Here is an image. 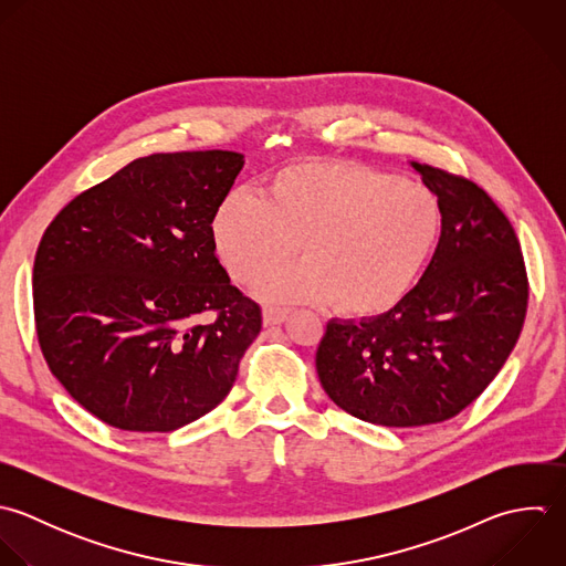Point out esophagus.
Instances as JSON below:
<instances>
[{
    "instance_id": "esophagus-1",
    "label": "esophagus",
    "mask_w": 566,
    "mask_h": 566,
    "mask_svg": "<svg viewBox=\"0 0 566 566\" xmlns=\"http://www.w3.org/2000/svg\"><path fill=\"white\" fill-rule=\"evenodd\" d=\"M286 317H289V313H286V311H280V308H264V313H262L264 326H277V324H282Z\"/></svg>"
}]
</instances>
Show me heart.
<instances>
[{"mask_svg": "<svg viewBox=\"0 0 566 566\" xmlns=\"http://www.w3.org/2000/svg\"><path fill=\"white\" fill-rule=\"evenodd\" d=\"M441 231L434 193L415 180L344 160H302L275 171L260 200L229 193L211 218L216 251L251 284L295 251L302 264L273 273L258 295L275 304H324L370 319L417 282Z\"/></svg>", "mask_w": 566, "mask_h": 566, "instance_id": "1", "label": "heart"}]
</instances>
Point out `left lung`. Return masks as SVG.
Here are the masks:
<instances>
[{"instance_id": "8db88e82", "label": "left lung", "mask_w": 566, "mask_h": 566, "mask_svg": "<svg viewBox=\"0 0 566 566\" xmlns=\"http://www.w3.org/2000/svg\"><path fill=\"white\" fill-rule=\"evenodd\" d=\"M410 167L441 211L423 277L384 315L331 319L315 355L326 395L386 428L465 410L514 350L530 300L521 242L496 202L472 180L417 160Z\"/></svg>"}]
</instances>
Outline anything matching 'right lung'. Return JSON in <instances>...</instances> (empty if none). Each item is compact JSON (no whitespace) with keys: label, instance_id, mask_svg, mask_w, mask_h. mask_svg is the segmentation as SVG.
I'll list each match as a JSON object with an SVG mask.
<instances>
[{"label":"right lung","instance_id":"1","mask_svg":"<svg viewBox=\"0 0 566 566\" xmlns=\"http://www.w3.org/2000/svg\"><path fill=\"white\" fill-rule=\"evenodd\" d=\"M242 167L224 149L136 158L48 224L32 269L39 346L103 423L174 432L233 388L262 311L220 264L211 218ZM207 310L217 319L200 325Z\"/></svg>","mask_w":566,"mask_h":566}]
</instances>
